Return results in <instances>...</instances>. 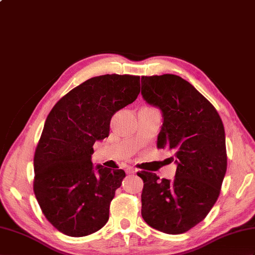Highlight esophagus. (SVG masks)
<instances>
[{"label":"esophagus","instance_id":"34e87169","mask_svg":"<svg viewBox=\"0 0 255 255\" xmlns=\"http://www.w3.org/2000/svg\"><path fill=\"white\" fill-rule=\"evenodd\" d=\"M136 172H137V170L134 169V167H128V169H127L128 174H135Z\"/></svg>","mask_w":255,"mask_h":255}]
</instances>
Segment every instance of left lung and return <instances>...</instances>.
<instances>
[{"label": "left lung", "mask_w": 255, "mask_h": 255, "mask_svg": "<svg viewBox=\"0 0 255 255\" xmlns=\"http://www.w3.org/2000/svg\"><path fill=\"white\" fill-rule=\"evenodd\" d=\"M142 98L162 111L157 147L174 152V179L141 171V216L165 234L188 232L208 215L227 169L224 126L208 99L175 74L141 77Z\"/></svg>", "instance_id": "8db88e82"}]
</instances>
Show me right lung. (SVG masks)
<instances>
[{
    "instance_id": "right-lung-1",
    "label": "right lung",
    "mask_w": 255,
    "mask_h": 255,
    "mask_svg": "<svg viewBox=\"0 0 255 255\" xmlns=\"http://www.w3.org/2000/svg\"><path fill=\"white\" fill-rule=\"evenodd\" d=\"M139 92L138 76L94 77L67 93L48 114L34 153L33 191L60 233L83 237L107 223L126 172L93 165V145L108 137L111 118Z\"/></svg>"
}]
</instances>
